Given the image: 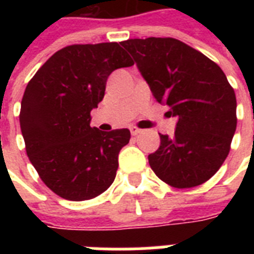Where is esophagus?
Returning <instances> with one entry per match:
<instances>
[{
	"label": "esophagus",
	"mask_w": 254,
	"mask_h": 254,
	"mask_svg": "<svg viewBox=\"0 0 254 254\" xmlns=\"http://www.w3.org/2000/svg\"><path fill=\"white\" fill-rule=\"evenodd\" d=\"M130 133H131V135H138V134H141V133H142V130H141V129H138V127H130Z\"/></svg>",
	"instance_id": "obj_1"
}]
</instances>
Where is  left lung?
Here are the masks:
<instances>
[{
  "label": "left lung",
  "mask_w": 254,
  "mask_h": 254,
  "mask_svg": "<svg viewBox=\"0 0 254 254\" xmlns=\"http://www.w3.org/2000/svg\"><path fill=\"white\" fill-rule=\"evenodd\" d=\"M159 104L177 117L170 138L150 154L155 175L175 189L207 182L220 169L236 131V95L219 65L174 38L121 42Z\"/></svg>",
  "instance_id": "8db88e82"
}]
</instances>
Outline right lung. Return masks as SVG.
I'll return each instance as SVG.
<instances>
[{"label": "right lung", "mask_w": 254, "mask_h": 254, "mask_svg": "<svg viewBox=\"0 0 254 254\" xmlns=\"http://www.w3.org/2000/svg\"><path fill=\"white\" fill-rule=\"evenodd\" d=\"M134 64L119 43L72 45L59 50L26 87L19 124L26 153L51 191L67 200L99 196L116 178L129 129L91 127V111L115 69Z\"/></svg>", "instance_id": "obj_1"}]
</instances>
